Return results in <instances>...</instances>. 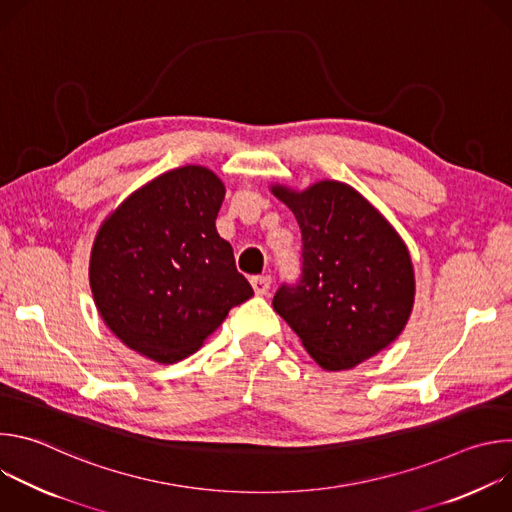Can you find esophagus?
<instances>
[{"label":"esophagus","instance_id":"34e87169","mask_svg":"<svg viewBox=\"0 0 512 512\" xmlns=\"http://www.w3.org/2000/svg\"><path fill=\"white\" fill-rule=\"evenodd\" d=\"M251 285H253L257 296H267V291L271 287V277L269 275H257V277L251 279Z\"/></svg>","mask_w":512,"mask_h":512}]
</instances>
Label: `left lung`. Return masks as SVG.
<instances>
[{
    "label": "left lung",
    "mask_w": 512,
    "mask_h": 512,
    "mask_svg": "<svg viewBox=\"0 0 512 512\" xmlns=\"http://www.w3.org/2000/svg\"><path fill=\"white\" fill-rule=\"evenodd\" d=\"M302 229L304 273L273 310L328 373L369 360L405 330L415 304L411 253L385 214L356 188L318 180L271 184Z\"/></svg>",
    "instance_id": "8db88e82"
}]
</instances>
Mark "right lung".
I'll list each match as a JSON object with an SVG mask.
<instances>
[{
	"label": "right lung",
	"mask_w": 512,
	"mask_h": 512,
	"mask_svg": "<svg viewBox=\"0 0 512 512\" xmlns=\"http://www.w3.org/2000/svg\"><path fill=\"white\" fill-rule=\"evenodd\" d=\"M225 192L212 170L180 166L133 190L103 218L89 283L105 326L133 352L178 362L253 296L214 225Z\"/></svg>",
	"instance_id": "add662e5"
}]
</instances>
